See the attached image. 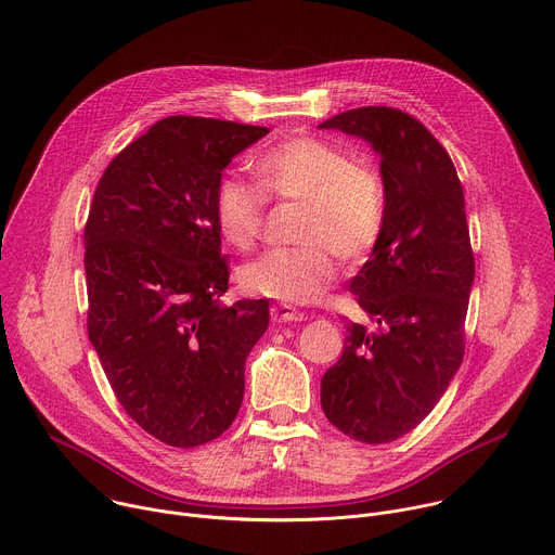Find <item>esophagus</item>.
Listing matches in <instances>:
<instances>
[{"instance_id":"esophagus-1","label":"esophagus","mask_w":555,"mask_h":555,"mask_svg":"<svg viewBox=\"0 0 555 555\" xmlns=\"http://www.w3.org/2000/svg\"><path fill=\"white\" fill-rule=\"evenodd\" d=\"M270 315H272L274 323H298V321L305 319L302 311H296L289 305H272Z\"/></svg>"}]
</instances>
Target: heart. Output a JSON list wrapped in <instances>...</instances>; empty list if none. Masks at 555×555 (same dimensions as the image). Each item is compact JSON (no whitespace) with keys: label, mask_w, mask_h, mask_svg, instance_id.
<instances>
[{"label":"heart","mask_w":555,"mask_h":555,"mask_svg":"<svg viewBox=\"0 0 555 555\" xmlns=\"http://www.w3.org/2000/svg\"><path fill=\"white\" fill-rule=\"evenodd\" d=\"M255 184L236 173L219 180L215 221L236 250H250L263 225L266 199L296 202V242L240 270V285L253 296L285 302L319 298L336 276V259L358 263L377 246L386 223V191L379 171L364 157L323 138H285L253 163Z\"/></svg>","instance_id":"b5f03b06"}]
</instances>
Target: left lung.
Returning <instances> with one entry per match:
<instances>
[{
	"mask_svg": "<svg viewBox=\"0 0 555 555\" xmlns=\"http://www.w3.org/2000/svg\"><path fill=\"white\" fill-rule=\"evenodd\" d=\"M321 129L369 140L386 191L384 232L351 281L375 330L347 325L321 404L347 437L388 443L428 417L463 360L474 281L463 186L441 142L402 109L358 107Z\"/></svg>",
	"mask_w": 555,
	"mask_h": 555,
	"instance_id": "8db88e82",
	"label": "left lung"
}]
</instances>
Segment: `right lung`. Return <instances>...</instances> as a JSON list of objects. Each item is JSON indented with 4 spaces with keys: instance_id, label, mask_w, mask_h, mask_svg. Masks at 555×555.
<instances>
[{
    "instance_id": "add662e5",
    "label": "right lung",
    "mask_w": 555,
    "mask_h": 555,
    "mask_svg": "<svg viewBox=\"0 0 555 555\" xmlns=\"http://www.w3.org/2000/svg\"><path fill=\"white\" fill-rule=\"evenodd\" d=\"M270 129L169 116L107 165L86 223L88 334L125 413L173 448L217 439L244 402V369L268 300L219 302L215 191Z\"/></svg>"
}]
</instances>
